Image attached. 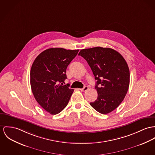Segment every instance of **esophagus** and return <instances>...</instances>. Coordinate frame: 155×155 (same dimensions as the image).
Here are the masks:
<instances>
[{
  "label": "esophagus",
  "mask_w": 155,
  "mask_h": 155,
  "mask_svg": "<svg viewBox=\"0 0 155 155\" xmlns=\"http://www.w3.org/2000/svg\"><path fill=\"white\" fill-rule=\"evenodd\" d=\"M88 90V86H85L84 88L80 89V90H81V91H83V92H85V91H87Z\"/></svg>",
  "instance_id": "34e87169"
}]
</instances>
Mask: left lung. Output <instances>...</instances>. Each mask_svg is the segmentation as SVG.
Here are the masks:
<instances>
[{
    "label": "left lung",
    "mask_w": 155,
    "mask_h": 155,
    "mask_svg": "<svg viewBox=\"0 0 155 155\" xmlns=\"http://www.w3.org/2000/svg\"><path fill=\"white\" fill-rule=\"evenodd\" d=\"M78 55L87 61L97 81V98L90 105L103 114L111 112L129 89L130 71L126 60L114 49L100 47L81 49Z\"/></svg>",
    "instance_id": "8db88e82"
}]
</instances>
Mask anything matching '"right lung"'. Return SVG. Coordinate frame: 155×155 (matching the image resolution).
I'll use <instances>...</instances> for the list:
<instances>
[{
  "mask_svg": "<svg viewBox=\"0 0 155 155\" xmlns=\"http://www.w3.org/2000/svg\"><path fill=\"white\" fill-rule=\"evenodd\" d=\"M79 49L49 48L42 52L34 61L30 83L36 101L52 115L58 114L67 106L74 90L63 85L67 79L68 65Z\"/></svg>",
  "mask_w": 155,
  "mask_h": 155,
  "instance_id": "1",
  "label": "right lung"
}]
</instances>
